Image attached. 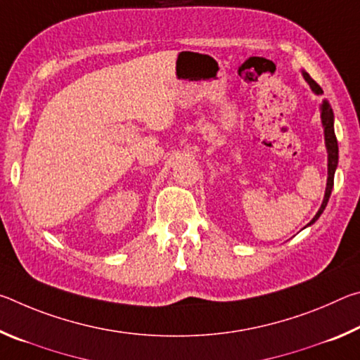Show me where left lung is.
<instances>
[{
  "mask_svg": "<svg viewBox=\"0 0 360 360\" xmlns=\"http://www.w3.org/2000/svg\"><path fill=\"white\" fill-rule=\"evenodd\" d=\"M302 75L304 77V81L309 84V87H311L313 92L316 95H321L322 94V89L319 87L318 84H316L311 77H309L308 72L302 71ZM321 120H322V127H324V138H326V148H327V154H328V163H327V187H326V195H324V200H322V205L319 211L316 212V216L313 217V221L309 222L308 225L314 224L318 221L319 216L322 214V211L326 210L328 198H330V193H332V188H333V176H335V169H337L338 165V143H337V136H335V130H333V111L328 103L324 100L321 105Z\"/></svg>",
  "mask_w": 360,
  "mask_h": 360,
  "instance_id": "obj_1",
  "label": "left lung"
}]
</instances>
